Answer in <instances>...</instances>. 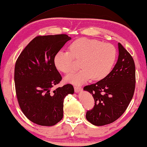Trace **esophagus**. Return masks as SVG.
Here are the masks:
<instances>
[{"mask_svg": "<svg viewBox=\"0 0 147 147\" xmlns=\"http://www.w3.org/2000/svg\"><path fill=\"white\" fill-rule=\"evenodd\" d=\"M74 91H75V92H80L81 90H82V88H81V86H74Z\"/></svg>", "mask_w": 147, "mask_h": 147, "instance_id": "34e87169", "label": "esophagus"}]
</instances>
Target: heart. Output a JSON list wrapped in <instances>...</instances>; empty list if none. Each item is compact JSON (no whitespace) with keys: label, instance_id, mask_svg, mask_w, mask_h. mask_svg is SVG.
<instances>
[{"label":"heart","instance_id":"b5f03b06","mask_svg":"<svg viewBox=\"0 0 147 147\" xmlns=\"http://www.w3.org/2000/svg\"><path fill=\"white\" fill-rule=\"evenodd\" d=\"M116 57V49L112 44L80 38L70 44L69 52H58L53 62L58 71L68 74L75 69L74 60L80 61V71L69 74L65 77V80L74 84H81L90 78L98 81L107 77L113 68Z\"/></svg>","mask_w":147,"mask_h":147}]
</instances>
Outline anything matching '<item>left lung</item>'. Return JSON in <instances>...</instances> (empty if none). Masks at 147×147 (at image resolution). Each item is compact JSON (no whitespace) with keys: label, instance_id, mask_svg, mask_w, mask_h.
<instances>
[{"label":"left lung","instance_id":"left-lung-1","mask_svg":"<svg viewBox=\"0 0 147 147\" xmlns=\"http://www.w3.org/2000/svg\"><path fill=\"white\" fill-rule=\"evenodd\" d=\"M117 63L107 76L84 90L94 97V107L86 117L95 125H104L118 119L126 110L136 88V66L130 53L118 43Z\"/></svg>","mask_w":147,"mask_h":147}]
</instances>
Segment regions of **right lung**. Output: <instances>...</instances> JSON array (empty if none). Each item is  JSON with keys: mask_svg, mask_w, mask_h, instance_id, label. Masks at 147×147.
<instances>
[{"mask_svg": "<svg viewBox=\"0 0 147 147\" xmlns=\"http://www.w3.org/2000/svg\"><path fill=\"white\" fill-rule=\"evenodd\" d=\"M71 37L65 34L38 36L28 44L16 60L14 82L21 110L34 124L52 126L63 116V100L73 94L67 84L51 91L62 80L54 56Z\"/></svg>", "mask_w": 147, "mask_h": 147, "instance_id": "obj_1", "label": "right lung"}]
</instances>
